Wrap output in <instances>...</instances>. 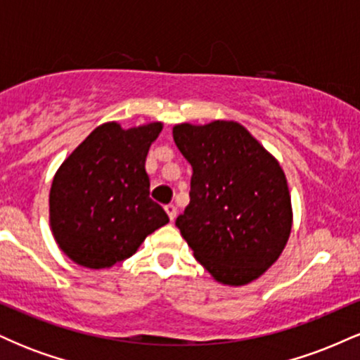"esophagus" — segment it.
I'll return each instance as SVG.
<instances>
[{
	"mask_svg": "<svg viewBox=\"0 0 360 360\" xmlns=\"http://www.w3.org/2000/svg\"><path fill=\"white\" fill-rule=\"evenodd\" d=\"M166 213H167L169 220L174 221V218H176V214H177V208H176L174 205H167L166 206Z\"/></svg>",
	"mask_w": 360,
	"mask_h": 360,
	"instance_id": "1",
	"label": "esophagus"
}]
</instances>
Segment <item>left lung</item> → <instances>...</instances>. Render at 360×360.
<instances>
[{
    "label": "left lung",
    "mask_w": 360,
    "mask_h": 360,
    "mask_svg": "<svg viewBox=\"0 0 360 360\" xmlns=\"http://www.w3.org/2000/svg\"><path fill=\"white\" fill-rule=\"evenodd\" d=\"M172 137L193 167L191 200L176 220L194 259L225 286L259 279L283 254L291 193L274 155L240 123H177Z\"/></svg>",
    "instance_id": "1"
}]
</instances>
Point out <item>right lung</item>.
<instances>
[{
    "label": "right lung",
    "mask_w": 360,
    "mask_h": 360,
    "mask_svg": "<svg viewBox=\"0 0 360 360\" xmlns=\"http://www.w3.org/2000/svg\"><path fill=\"white\" fill-rule=\"evenodd\" d=\"M162 122L123 128L106 122L69 154L53 176L49 223L56 243L77 266L110 269L169 223L148 198V148Z\"/></svg>",
    "instance_id": "right-lung-1"
}]
</instances>
